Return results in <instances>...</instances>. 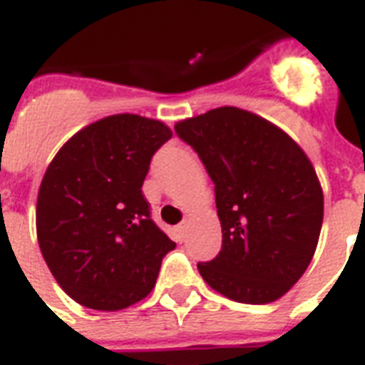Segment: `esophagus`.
Instances as JSON below:
<instances>
[{
    "mask_svg": "<svg viewBox=\"0 0 365 365\" xmlns=\"http://www.w3.org/2000/svg\"><path fill=\"white\" fill-rule=\"evenodd\" d=\"M177 239L179 240H185V237H186V233H188V225L185 224V222H182V224H179L177 225Z\"/></svg>",
    "mask_w": 365,
    "mask_h": 365,
    "instance_id": "1",
    "label": "esophagus"
}]
</instances>
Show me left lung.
Returning <instances> with one entry per match:
<instances>
[{
  "mask_svg": "<svg viewBox=\"0 0 365 365\" xmlns=\"http://www.w3.org/2000/svg\"><path fill=\"white\" fill-rule=\"evenodd\" d=\"M215 185L222 250L197 263L210 287L244 304L284 297L306 272L323 225L312 162L284 130L239 108L175 125Z\"/></svg>",
  "mask_w": 365,
  "mask_h": 365,
  "instance_id": "1",
  "label": "left lung"
}]
</instances>
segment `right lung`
<instances>
[{"instance_id": "add662e5", "label": "right lung", "mask_w": 365, "mask_h": 365, "mask_svg": "<svg viewBox=\"0 0 365 365\" xmlns=\"http://www.w3.org/2000/svg\"><path fill=\"white\" fill-rule=\"evenodd\" d=\"M164 123L121 113L86 126L48 165L37 200L42 257L72 300L117 312L155 287L175 242L141 194Z\"/></svg>"}]
</instances>
